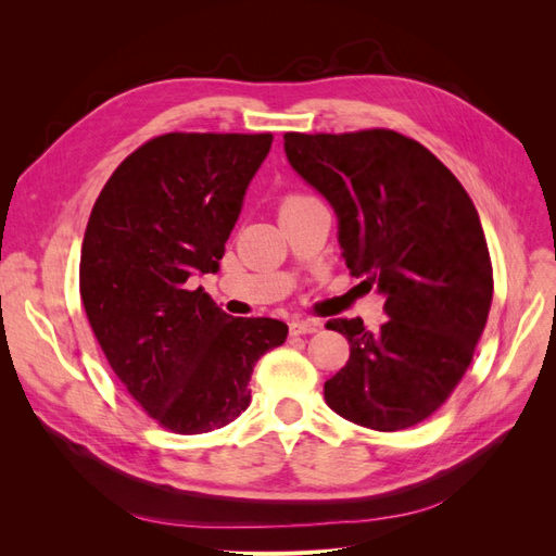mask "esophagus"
<instances>
[{
    "instance_id": "esophagus-1",
    "label": "esophagus",
    "mask_w": 556,
    "mask_h": 556,
    "mask_svg": "<svg viewBox=\"0 0 556 556\" xmlns=\"http://www.w3.org/2000/svg\"><path fill=\"white\" fill-rule=\"evenodd\" d=\"M319 327H323V323H319V319H313V317L292 319V323H290V331H292V333H313V331H317Z\"/></svg>"
}]
</instances>
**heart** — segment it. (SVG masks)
Returning <instances> with one entry per match:
<instances>
[{
    "instance_id": "b5f03b06",
    "label": "heart",
    "mask_w": 556,
    "mask_h": 556,
    "mask_svg": "<svg viewBox=\"0 0 556 556\" xmlns=\"http://www.w3.org/2000/svg\"><path fill=\"white\" fill-rule=\"evenodd\" d=\"M296 199H301V197H290L288 201H296ZM288 201H285V204H288Z\"/></svg>"
}]
</instances>
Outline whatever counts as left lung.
<instances>
[{"label":"left lung","mask_w":556,"mask_h":556,"mask_svg":"<svg viewBox=\"0 0 556 556\" xmlns=\"http://www.w3.org/2000/svg\"><path fill=\"white\" fill-rule=\"evenodd\" d=\"M292 169L339 220L341 257L384 296L387 323L329 319L350 359L325 382L350 422L399 431L439 410L473 359L492 306L490 250L473 201L403 134H285Z\"/></svg>","instance_id":"1"}]
</instances>
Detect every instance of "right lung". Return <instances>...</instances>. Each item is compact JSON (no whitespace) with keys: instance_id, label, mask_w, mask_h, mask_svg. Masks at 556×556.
<instances>
[{"instance_id":"add662e5","label":"right lung","mask_w":556,"mask_h":556,"mask_svg":"<svg viewBox=\"0 0 556 556\" xmlns=\"http://www.w3.org/2000/svg\"><path fill=\"white\" fill-rule=\"evenodd\" d=\"M271 134H164L117 166L80 250V299L127 392L176 433L250 406L248 382L288 339L271 317H231L188 280L217 274Z\"/></svg>"}]
</instances>
